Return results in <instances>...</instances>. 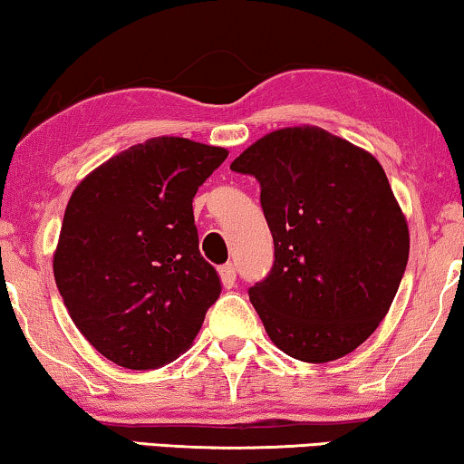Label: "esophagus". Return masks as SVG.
<instances>
[{
  "instance_id": "obj_1",
  "label": "esophagus",
  "mask_w": 464,
  "mask_h": 464,
  "mask_svg": "<svg viewBox=\"0 0 464 464\" xmlns=\"http://www.w3.org/2000/svg\"><path fill=\"white\" fill-rule=\"evenodd\" d=\"M219 278H221V285H224L226 289H232L234 283H237V268H234V264L221 266Z\"/></svg>"
}]
</instances>
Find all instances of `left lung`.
I'll return each mask as SVG.
<instances>
[{"mask_svg":"<svg viewBox=\"0 0 464 464\" xmlns=\"http://www.w3.org/2000/svg\"><path fill=\"white\" fill-rule=\"evenodd\" d=\"M230 169L259 181L275 240L270 275L249 289L266 334L306 363L353 353L389 313L410 256L384 169L308 124L268 132Z\"/></svg>","mask_w":464,"mask_h":464,"instance_id":"left-lung-1","label":"left lung"}]
</instances>
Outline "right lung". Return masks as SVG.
Masks as SVG:
<instances>
[{"instance_id":"add662e5","label":"right lung","mask_w":464,"mask_h":464,"mask_svg":"<svg viewBox=\"0 0 464 464\" xmlns=\"http://www.w3.org/2000/svg\"><path fill=\"white\" fill-rule=\"evenodd\" d=\"M227 150L154 137L80 181L67 202L53 268L67 313L126 370H158L186 353L219 297L198 251L192 200Z\"/></svg>"}]
</instances>
